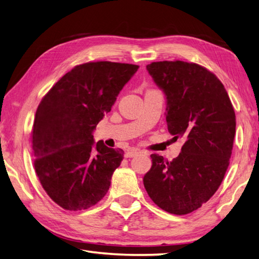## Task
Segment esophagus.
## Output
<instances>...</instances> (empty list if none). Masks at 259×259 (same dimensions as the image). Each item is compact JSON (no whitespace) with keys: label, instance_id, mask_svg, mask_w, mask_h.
Returning a JSON list of instances; mask_svg holds the SVG:
<instances>
[{"label":"esophagus","instance_id":"esophagus-1","mask_svg":"<svg viewBox=\"0 0 259 259\" xmlns=\"http://www.w3.org/2000/svg\"><path fill=\"white\" fill-rule=\"evenodd\" d=\"M139 153V150L138 149H130L129 151H126L125 152V155H124V157L125 158H133V157H135V156H137Z\"/></svg>","mask_w":259,"mask_h":259}]
</instances>
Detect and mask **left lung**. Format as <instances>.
Here are the masks:
<instances>
[{
    "mask_svg": "<svg viewBox=\"0 0 259 259\" xmlns=\"http://www.w3.org/2000/svg\"><path fill=\"white\" fill-rule=\"evenodd\" d=\"M147 70L166 95L169 133L185 144L171 161L151 155L144 185L158 207L187 214L210 199L227 171L236 133L234 107L221 80L199 64L159 61Z\"/></svg>",
    "mask_w": 259,
    "mask_h": 259,
    "instance_id": "8db88e82",
    "label": "left lung"
}]
</instances>
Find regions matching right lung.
Instances as JSON below:
<instances>
[{
	"mask_svg": "<svg viewBox=\"0 0 259 259\" xmlns=\"http://www.w3.org/2000/svg\"><path fill=\"white\" fill-rule=\"evenodd\" d=\"M138 69L110 61L75 65L38 104L31 140L34 169L49 197L65 210L90 208L108 192L124 152L96 144L92 133Z\"/></svg>",
	"mask_w": 259,
	"mask_h": 259,
	"instance_id": "add662e5",
	"label": "right lung"
}]
</instances>
